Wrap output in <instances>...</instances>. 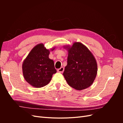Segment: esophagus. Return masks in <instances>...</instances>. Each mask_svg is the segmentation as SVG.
Returning <instances> with one entry per match:
<instances>
[{
	"label": "esophagus",
	"mask_w": 123,
	"mask_h": 123,
	"mask_svg": "<svg viewBox=\"0 0 123 123\" xmlns=\"http://www.w3.org/2000/svg\"><path fill=\"white\" fill-rule=\"evenodd\" d=\"M64 68L62 67H61V68L57 69V71L58 72H60V73H62L63 72H64Z\"/></svg>",
	"instance_id": "1"
}]
</instances>
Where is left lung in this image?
Returning <instances> with one entry per match:
<instances>
[{
  "label": "left lung",
  "instance_id": "left-lung-1",
  "mask_svg": "<svg viewBox=\"0 0 123 123\" xmlns=\"http://www.w3.org/2000/svg\"><path fill=\"white\" fill-rule=\"evenodd\" d=\"M68 51L67 65L63 73L68 85L77 90H82L94 82L98 73V65L91 52L84 44L74 42L65 45Z\"/></svg>",
  "mask_w": 123,
  "mask_h": 123
}]
</instances>
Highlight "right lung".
<instances>
[{"label":"right lung","mask_w":123,"mask_h":123,"mask_svg":"<svg viewBox=\"0 0 123 123\" xmlns=\"http://www.w3.org/2000/svg\"><path fill=\"white\" fill-rule=\"evenodd\" d=\"M50 50L46 49L42 43L37 44L30 52L22 65L25 80L34 88H41L47 85L51 81L53 74L56 73L52 59L49 57Z\"/></svg>","instance_id":"1"}]
</instances>
